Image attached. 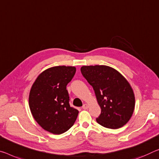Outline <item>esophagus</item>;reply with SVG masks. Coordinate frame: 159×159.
Here are the masks:
<instances>
[{
    "label": "esophagus",
    "instance_id": "esophagus-1",
    "mask_svg": "<svg viewBox=\"0 0 159 159\" xmlns=\"http://www.w3.org/2000/svg\"><path fill=\"white\" fill-rule=\"evenodd\" d=\"M82 108H83V109H84V110H87L88 108H89V105H88L87 104H84V105L82 106Z\"/></svg>",
    "mask_w": 159,
    "mask_h": 159
}]
</instances>
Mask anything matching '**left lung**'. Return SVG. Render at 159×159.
<instances>
[{
    "label": "left lung",
    "mask_w": 159,
    "mask_h": 159,
    "mask_svg": "<svg viewBox=\"0 0 159 159\" xmlns=\"http://www.w3.org/2000/svg\"><path fill=\"white\" fill-rule=\"evenodd\" d=\"M81 74L95 91L101 113L98 124L109 129L122 127L132 117L135 98L132 87L117 70L107 66H84Z\"/></svg>",
    "instance_id": "1"
}]
</instances>
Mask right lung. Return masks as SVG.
<instances>
[{"label": "right lung", "instance_id": "right-lung-1", "mask_svg": "<svg viewBox=\"0 0 159 159\" xmlns=\"http://www.w3.org/2000/svg\"><path fill=\"white\" fill-rule=\"evenodd\" d=\"M74 66H59L45 70L30 92L29 105L37 122L47 132L61 134L74 125L79 114L70 106L66 85L75 74Z\"/></svg>", "mask_w": 159, "mask_h": 159}]
</instances>
